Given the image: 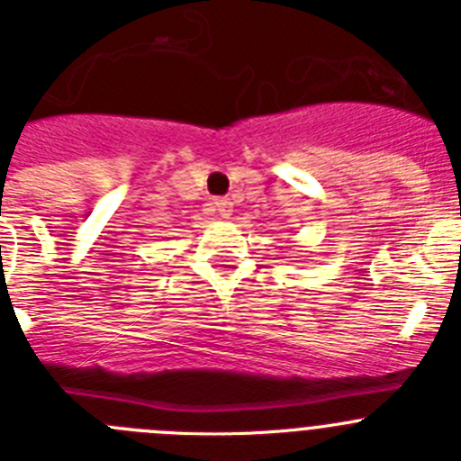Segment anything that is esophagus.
I'll return each mask as SVG.
<instances>
[{
	"mask_svg": "<svg viewBox=\"0 0 461 461\" xmlns=\"http://www.w3.org/2000/svg\"><path fill=\"white\" fill-rule=\"evenodd\" d=\"M213 204H215V209H218V213H221L222 218H230V215H231V202L230 200H222V197H221V200H215Z\"/></svg>",
	"mask_w": 461,
	"mask_h": 461,
	"instance_id": "1",
	"label": "esophagus"
}]
</instances>
